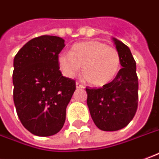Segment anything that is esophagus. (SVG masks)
I'll return each instance as SVG.
<instances>
[{"mask_svg": "<svg viewBox=\"0 0 159 159\" xmlns=\"http://www.w3.org/2000/svg\"><path fill=\"white\" fill-rule=\"evenodd\" d=\"M76 87H77V88H84L85 86H83L82 84H80V83H79V82H76Z\"/></svg>", "mask_w": 159, "mask_h": 159, "instance_id": "1", "label": "esophagus"}]
</instances>
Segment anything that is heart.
I'll return each instance as SVG.
<instances>
[{
	"mask_svg": "<svg viewBox=\"0 0 159 159\" xmlns=\"http://www.w3.org/2000/svg\"><path fill=\"white\" fill-rule=\"evenodd\" d=\"M58 63L62 73L73 78L82 66V75L94 86H103L111 83L121 68V57L113 47L98 40L74 44L69 52H61Z\"/></svg>",
	"mask_w": 159,
	"mask_h": 159,
	"instance_id": "heart-1",
	"label": "heart"
}]
</instances>
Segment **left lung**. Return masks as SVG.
<instances>
[{"label":"left lung","instance_id":"obj_1","mask_svg":"<svg viewBox=\"0 0 159 159\" xmlns=\"http://www.w3.org/2000/svg\"><path fill=\"white\" fill-rule=\"evenodd\" d=\"M113 40L122 68L111 83L100 88H86L91 117L96 126L106 132L125 127L136 114L139 99L135 60L126 45L115 38Z\"/></svg>","mask_w":159,"mask_h":159}]
</instances>
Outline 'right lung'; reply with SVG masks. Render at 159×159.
I'll return each mask as SVG.
<instances>
[{"mask_svg":"<svg viewBox=\"0 0 159 159\" xmlns=\"http://www.w3.org/2000/svg\"><path fill=\"white\" fill-rule=\"evenodd\" d=\"M65 40L52 35L29 40L14 60V102L23 126L34 135L52 136L63 127L76 82L64 77L58 57Z\"/></svg>","mask_w":159,"mask_h":159,"instance_id":"add662e5","label":"right lung"}]
</instances>
